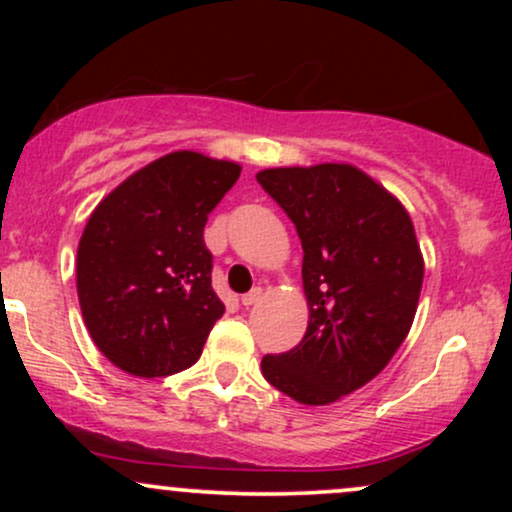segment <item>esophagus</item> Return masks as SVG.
Instances as JSON below:
<instances>
[{"mask_svg": "<svg viewBox=\"0 0 512 512\" xmlns=\"http://www.w3.org/2000/svg\"><path fill=\"white\" fill-rule=\"evenodd\" d=\"M260 298H262V289H252L250 293H245V296L240 298V303H243L245 308H250V305H255Z\"/></svg>", "mask_w": 512, "mask_h": 512, "instance_id": "1", "label": "esophagus"}]
</instances>
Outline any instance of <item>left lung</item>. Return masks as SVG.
Here are the masks:
<instances>
[{
  "label": "left lung",
  "instance_id": "obj_1",
  "mask_svg": "<svg viewBox=\"0 0 512 512\" xmlns=\"http://www.w3.org/2000/svg\"><path fill=\"white\" fill-rule=\"evenodd\" d=\"M257 182L303 245L308 330L262 358L269 385L308 407L358 390L383 370L414 322L424 255L402 202L351 163L267 168Z\"/></svg>",
  "mask_w": 512,
  "mask_h": 512
}]
</instances>
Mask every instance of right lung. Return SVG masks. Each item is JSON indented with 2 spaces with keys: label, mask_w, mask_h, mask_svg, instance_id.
Returning a JSON list of instances; mask_svg holds the SVG:
<instances>
[{
  "label": "right lung",
  "mask_w": 512,
  "mask_h": 512,
  "mask_svg": "<svg viewBox=\"0 0 512 512\" xmlns=\"http://www.w3.org/2000/svg\"><path fill=\"white\" fill-rule=\"evenodd\" d=\"M240 166L173 151L101 199L76 250V293L101 354L139 378H163L202 356L223 303L211 289L204 226Z\"/></svg>",
  "instance_id": "obj_1"
}]
</instances>
